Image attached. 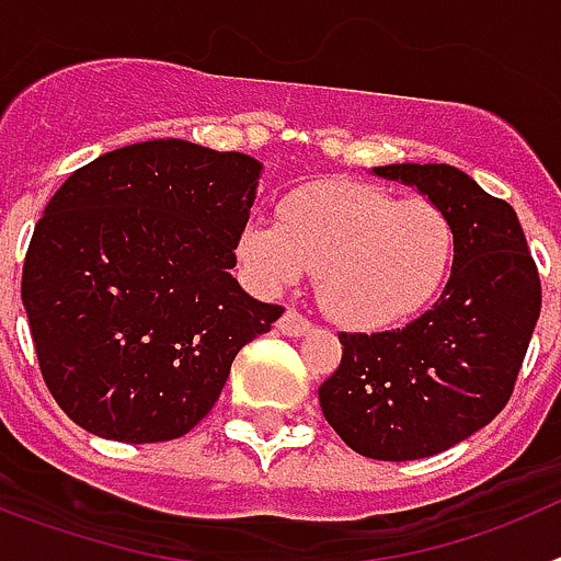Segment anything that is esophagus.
<instances>
[{
    "label": "esophagus",
    "instance_id": "1",
    "mask_svg": "<svg viewBox=\"0 0 561 561\" xmlns=\"http://www.w3.org/2000/svg\"><path fill=\"white\" fill-rule=\"evenodd\" d=\"M311 329V323L297 309H286L284 317L277 320V331L286 336H304Z\"/></svg>",
    "mask_w": 561,
    "mask_h": 561
}]
</instances>
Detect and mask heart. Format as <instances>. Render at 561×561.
I'll return each mask as SVG.
<instances>
[{"mask_svg":"<svg viewBox=\"0 0 561 561\" xmlns=\"http://www.w3.org/2000/svg\"><path fill=\"white\" fill-rule=\"evenodd\" d=\"M455 257V227L427 199L399 202L356 182H314L238 236V261L261 291H284L317 272V295L336 323L388 329L438 295Z\"/></svg>","mask_w":561,"mask_h":561,"instance_id":"1","label":"heart"}]
</instances>
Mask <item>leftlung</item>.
I'll list each match as a JSON object with an SVG mask.
<instances>
[{
	"mask_svg": "<svg viewBox=\"0 0 561 561\" xmlns=\"http://www.w3.org/2000/svg\"><path fill=\"white\" fill-rule=\"evenodd\" d=\"M419 187L455 227L449 280L404 329L342 331L340 368L320 408L354 453L430 458L485 427L514 393L542 309V286L517 213L453 165L374 168Z\"/></svg>",
	"mask_w": 561,
	"mask_h": 561,
	"instance_id": "obj_1",
	"label": "left lung"
}]
</instances>
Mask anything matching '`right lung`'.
Returning a JSON list of instances; mask_svg holds the SVG:
<instances>
[{"label":"right lung","instance_id":"obj_1","mask_svg":"<svg viewBox=\"0 0 561 561\" xmlns=\"http://www.w3.org/2000/svg\"><path fill=\"white\" fill-rule=\"evenodd\" d=\"M257 176L247 153L148 140L78 168L47 202L22 304L78 427L126 444L191 433L238 351L284 314L230 275Z\"/></svg>","mask_w":561,"mask_h":561}]
</instances>
